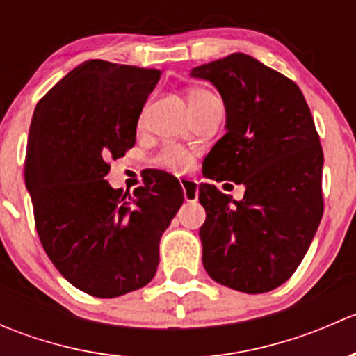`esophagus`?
<instances>
[{
    "label": "esophagus",
    "mask_w": 356,
    "mask_h": 356,
    "mask_svg": "<svg viewBox=\"0 0 356 356\" xmlns=\"http://www.w3.org/2000/svg\"><path fill=\"white\" fill-rule=\"evenodd\" d=\"M182 193H184V200L188 203H195L198 200V184L191 179H181Z\"/></svg>",
    "instance_id": "esophagus-1"
}]
</instances>
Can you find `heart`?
Listing matches in <instances>:
<instances>
[{"instance_id": "1", "label": "heart", "mask_w": 356, "mask_h": 356, "mask_svg": "<svg viewBox=\"0 0 356 356\" xmlns=\"http://www.w3.org/2000/svg\"><path fill=\"white\" fill-rule=\"evenodd\" d=\"M204 96H210V92L204 91V89H191L188 95V102L193 103L196 99L204 98ZM156 165L167 168L172 172H184L188 170L189 165H191V158L186 152L179 148H165L160 155L156 156Z\"/></svg>"}]
</instances>
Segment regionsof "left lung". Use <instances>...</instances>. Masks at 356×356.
Wrapping results in <instances>:
<instances>
[{
	"label": "left lung",
	"mask_w": 356,
	"mask_h": 356,
	"mask_svg": "<svg viewBox=\"0 0 356 356\" xmlns=\"http://www.w3.org/2000/svg\"><path fill=\"white\" fill-rule=\"evenodd\" d=\"M225 106V134L204 158L207 177L245 186L241 201L200 184L203 265L241 293L284 284L310 248L324 213L321 139L303 92L245 53L191 70Z\"/></svg>",
	"instance_id": "obj_1"
}]
</instances>
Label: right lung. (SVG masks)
Masks as SVG:
<instances>
[{"instance_id":"1","label":"right lung","mask_w":356,"mask_h":356,"mask_svg":"<svg viewBox=\"0 0 356 356\" xmlns=\"http://www.w3.org/2000/svg\"><path fill=\"white\" fill-rule=\"evenodd\" d=\"M160 74L89 60L32 115L24 175L35 231L60 274L91 296H122L155 277L160 238L184 201L167 172L146 174L132 195L105 181L108 161L134 146Z\"/></svg>"}]
</instances>
